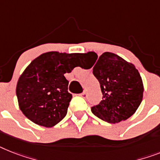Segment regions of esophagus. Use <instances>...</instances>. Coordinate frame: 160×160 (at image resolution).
<instances>
[{
  "instance_id": "obj_1",
  "label": "esophagus",
  "mask_w": 160,
  "mask_h": 160,
  "mask_svg": "<svg viewBox=\"0 0 160 160\" xmlns=\"http://www.w3.org/2000/svg\"><path fill=\"white\" fill-rule=\"evenodd\" d=\"M80 96L82 97V98H87V96H88V94H87V92H83Z\"/></svg>"
}]
</instances>
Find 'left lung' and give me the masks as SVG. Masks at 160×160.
<instances>
[{
  "label": "left lung",
  "instance_id": "1",
  "mask_svg": "<svg viewBox=\"0 0 160 160\" xmlns=\"http://www.w3.org/2000/svg\"><path fill=\"white\" fill-rule=\"evenodd\" d=\"M82 55L94 59L92 72L103 95L100 104L92 107V113L110 123L130 118L143 99V82L135 65L111 52H105L99 58L94 51Z\"/></svg>",
  "mask_w": 160,
  "mask_h": 160
}]
</instances>
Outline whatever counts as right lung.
I'll return each instance as SVG.
<instances>
[{
	"label": "right lung",
	"instance_id": "right-lung-1",
	"mask_svg": "<svg viewBox=\"0 0 160 160\" xmlns=\"http://www.w3.org/2000/svg\"><path fill=\"white\" fill-rule=\"evenodd\" d=\"M81 55L49 51L25 68L17 82L16 95L19 109L32 122L51 128L65 117L72 95L64 73L72 72Z\"/></svg>",
	"mask_w": 160,
	"mask_h": 160
}]
</instances>
